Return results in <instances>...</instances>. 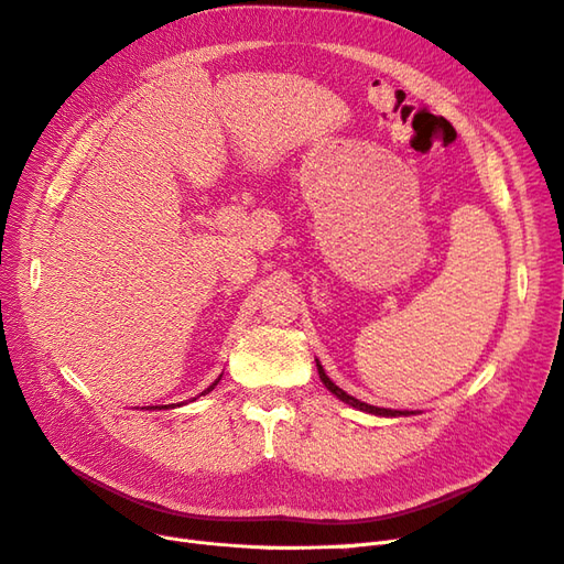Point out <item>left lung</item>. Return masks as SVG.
I'll list each match as a JSON object with an SVG mask.
<instances>
[{
  "instance_id": "1",
  "label": "left lung",
  "mask_w": 564,
  "mask_h": 564,
  "mask_svg": "<svg viewBox=\"0 0 564 564\" xmlns=\"http://www.w3.org/2000/svg\"><path fill=\"white\" fill-rule=\"evenodd\" d=\"M317 371H319V379H322V383L327 386V390L329 392H334V395L340 400V402H346V404H350V406H355V409H360V412H367V414H377V416H409V414H414V412H400V409H383V406H371V404H367V402H360V400H355L352 395H348L346 390H340L327 373H324V369H322V365L317 362Z\"/></svg>"
}]
</instances>
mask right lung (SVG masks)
<instances>
[{"mask_svg": "<svg viewBox=\"0 0 564 564\" xmlns=\"http://www.w3.org/2000/svg\"><path fill=\"white\" fill-rule=\"evenodd\" d=\"M218 381H220V379H216V381H214V383H212V386H209L207 390H204V392H202V395H207V392H209V390H214V386H216ZM169 406H172V404H162V406H155V409H169Z\"/></svg>", "mask_w": 564, "mask_h": 564, "instance_id": "add662e5", "label": "right lung"}]
</instances>
